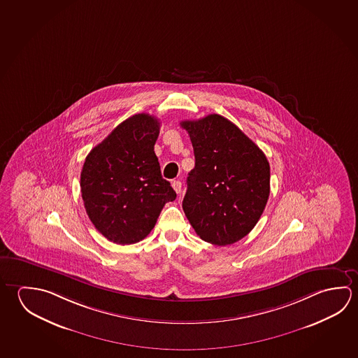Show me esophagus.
Listing matches in <instances>:
<instances>
[{
    "mask_svg": "<svg viewBox=\"0 0 358 358\" xmlns=\"http://www.w3.org/2000/svg\"><path fill=\"white\" fill-rule=\"evenodd\" d=\"M172 187L176 191V194H181L182 183L180 181H172Z\"/></svg>",
    "mask_w": 358,
    "mask_h": 358,
    "instance_id": "1",
    "label": "esophagus"
}]
</instances>
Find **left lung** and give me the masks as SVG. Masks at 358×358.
Instances as JSON below:
<instances>
[{
	"mask_svg": "<svg viewBox=\"0 0 358 358\" xmlns=\"http://www.w3.org/2000/svg\"><path fill=\"white\" fill-rule=\"evenodd\" d=\"M194 147L182 208L196 234L226 246L257 225L270 194V166L263 151L219 114L183 120Z\"/></svg>",
	"mask_w": 358,
	"mask_h": 358,
	"instance_id": "left-lung-1",
	"label": "left lung"
}]
</instances>
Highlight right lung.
<instances>
[{"mask_svg": "<svg viewBox=\"0 0 358 358\" xmlns=\"http://www.w3.org/2000/svg\"><path fill=\"white\" fill-rule=\"evenodd\" d=\"M159 126L156 117L136 114L85 158L80 173L84 206L95 229L115 244L143 240L164 205L176 199L155 153Z\"/></svg>", "mask_w": 358, "mask_h": 358, "instance_id": "right-lung-1", "label": "right lung"}]
</instances>
